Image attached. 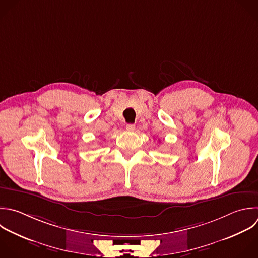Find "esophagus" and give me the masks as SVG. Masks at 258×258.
Returning a JSON list of instances; mask_svg holds the SVG:
<instances>
[{
    "mask_svg": "<svg viewBox=\"0 0 258 258\" xmlns=\"http://www.w3.org/2000/svg\"><path fill=\"white\" fill-rule=\"evenodd\" d=\"M126 129H127V131H129V132H133V131L135 130V125H133V124H128V125L126 126Z\"/></svg>",
    "mask_w": 258,
    "mask_h": 258,
    "instance_id": "esophagus-1",
    "label": "esophagus"
}]
</instances>
